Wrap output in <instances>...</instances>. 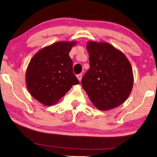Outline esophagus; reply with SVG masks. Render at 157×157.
<instances>
[{"instance_id": "34e87169", "label": "esophagus", "mask_w": 157, "mask_h": 157, "mask_svg": "<svg viewBox=\"0 0 157 157\" xmlns=\"http://www.w3.org/2000/svg\"><path fill=\"white\" fill-rule=\"evenodd\" d=\"M76 76H77V78L78 79V81H81V78H82V74H79Z\"/></svg>"}]
</instances>
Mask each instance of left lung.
<instances>
[{
	"label": "left lung",
	"mask_w": 157,
	"mask_h": 157,
	"mask_svg": "<svg viewBox=\"0 0 157 157\" xmlns=\"http://www.w3.org/2000/svg\"><path fill=\"white\" fill-rule=\"evenodd\" d=\"M90 69L81 85L91 102L100 110H109L123 104L133 85L132 65L126 56L110 44L87 43Z\"/></svg>",
	"instance_id": "obj_1"
}]
</instances>
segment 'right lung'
Listing matches in <instances>:
<instances>
[{
    "mask_svg": "<svg viewBox=\"0 0 157 157\" xmlns=\"http://www.w3.org/2000/svg\"><path fill=\"white\" fill-rule=\"evenodd\" d=\"M75 40L60 41L40 49L33 56L25 71V83L33 98L44 106L56 104L79 81L73 73L69 56Z\"/></svg>",
    "mask_w": 157,
    "mask_h": 157,
    "instance_id": "add662e5",
    "label": "right lung"
}]
</instances>
